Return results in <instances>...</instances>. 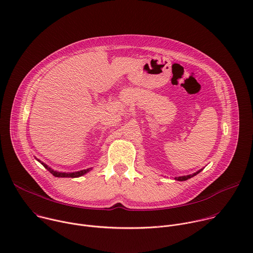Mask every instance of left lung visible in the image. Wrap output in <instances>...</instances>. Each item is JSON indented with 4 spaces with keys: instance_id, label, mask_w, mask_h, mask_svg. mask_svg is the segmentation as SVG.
<instances>
[{
    "instance_id": "1",
    "label": "left lung",
    "mask_w": 253,
    "mask_h": 253,
    "mask_svg": "<svg viewBox=\"0 0 253 253\" xmlns=\"http://www.w3.org/2000/svg\"><path fill=\"white\" fill-rule=\"evenodd\" d=\"M202 171H203V169L199 170L198 172H196V173H194V174L188 175V176H182V177H177V178H175V180H177V181H187V180H189V179L193 178L194 176H196L197 174H199V173H200V172H202Z\"/></svg>"
}]
</instances>
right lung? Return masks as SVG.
<instances>
[{"label":"right lung","mask_w":253,"mask_h":253,"mask_svg":"<svg viewBox=\"0 0 253 253\" xmlns=\"http://www.w3.org/2000/svg\"><path fill=\"white\" fill-rule=\"evenodd\" d=\"M37 159V158H36ZM38 160V159H37ZM44 168L45 169L49 172V173H51L54 177H56V178H78V177H81V176H83V175H85L86 173H88L90 170H92V168H88V169H86V170H81V171H77V172H72V173H64V172H57V171H54V170H52L51 168H49L46 164H44V163H42V161H40V160H38Z\"/></svg>","instance_id":"right-lung-1"}]
</instances>
